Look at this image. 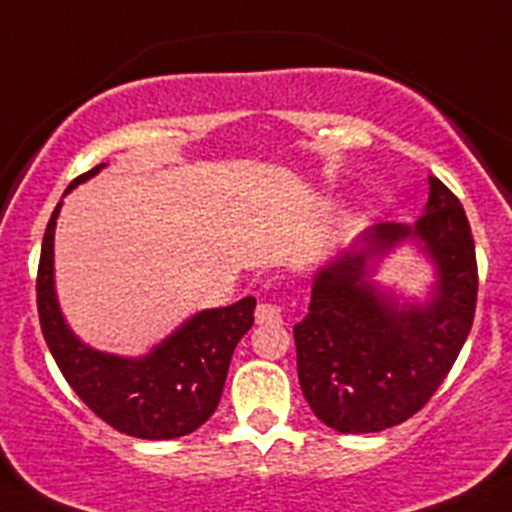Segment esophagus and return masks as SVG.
<instances>
[{
    "label": "esophagus",
    "instance_id": "34e87169",
    "mask_svg": "<svg viewBox=\"0 0 512 512\" xmlns=\"http://www.w3.org/2000/svg\"><path fill=\"white\" fill-rule=\"evenodd\" d=\"M255 320L257 325H277L282 322V307L272 305V302H260L255 310Z\"/></svg>",
    "mask_w": 512,
    "mask_h": 512
}]
</instances>
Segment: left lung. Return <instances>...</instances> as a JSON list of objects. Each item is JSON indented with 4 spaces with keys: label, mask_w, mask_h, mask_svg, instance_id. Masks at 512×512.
I'll list each match as a JSON object with an SVG mask.
<instances>
[{
    "label": "left lung",
    "mask_w": 512,
    "mask_h": 512,
    "mask_svg": "<svg viewBox=\"0 0 512 512\" xmlns=\"http://www.w3.org/2000/svg\"><path fill=\"white\" fill-rule=\"evenodd\" d=\"M413 236L439 282L428 303L400 306L369 282L374 265ZM478 262L458 197L430 177L413 227L382 222L312 282L310 312L292 327L297 377L312 413L340 433H380L413 418L440 388L473 327Z\"/></svg>",
    "instance_id": "1"
}]
</instances>
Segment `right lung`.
I'll list each match as a JSON object with an SVG mask.
<instances>
[{
	"mask_svg": "<svg viewBox=\"0 0 512 512\" xmlns=\"http://www.w3.org/2000/svg\"><path fill=\"white\" fill-rule=\"evenodd\" d=\"M79 175L64 190L97 175ZM59 202L47 222L37 272V310L42 335L69 388L97 418L142 440L190 435L210 420L222 398L232 352L255 322V297L192 315L145 357H119L84 345L64 322L54 292V227Z\"/></svg>",
	"mask_w": 512,
	"mask_h": 512,
	"instance_id": "obj_1",
	"label": "right lung"
}]
</instances>
